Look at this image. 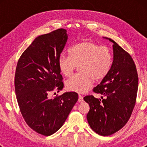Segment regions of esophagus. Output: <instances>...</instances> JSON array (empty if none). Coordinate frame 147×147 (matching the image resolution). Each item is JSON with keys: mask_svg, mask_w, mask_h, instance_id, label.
Segmentation results:
<instances>
[{"mask_svg": "<svg viewBox=\"0 0 147 147\" xmlns=\"http://www.w3.org/2000/svg\"><path fill=\"white\" fill-rule=\"evenodd\" d=\"M83 101H84V99H83V97H82V96L79 95V98H78V102H82Z\"/></svg>", "mask_w": 147, "mask_h": 147, "instance_id": "34e87169", "label": "esophagus"}]
</instances>
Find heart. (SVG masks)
I'll list each match as a JSON object with an SVG mask.
<instances>
[{"mask_svg": "<svg viewBox=\"0 0 147 147\" xmlns=\"http://www.w3.org/2000/svg\"><path fill=\"white\" fill-rule=\"evenodd\" d=\"M69 55L60 56L58 65L61 74L67 77L79 67L80 73L65 83L69 91L78 93H85L94 81L104 80L110 73L113 63V56L109 48L91 41H82L72 46Z\"/></svg>", "mask_w": 147, "mask_h": 147, "instance_id": "1", "label": "heart"}]
</instances>
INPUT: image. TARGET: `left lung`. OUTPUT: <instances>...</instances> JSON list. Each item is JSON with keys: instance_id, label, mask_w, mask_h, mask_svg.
Returning <instances> with one entry per match:
<instances>
[{"instance_id": "8db88e82", "label": "left lung", "mask_w": 147, "mask_h": 147, "mask_svg": "<svg viewBox=\"0 0 147 147\" xmlns=\"http://www.w3.org/2000/svg\"><path fill=\"white\" fill-rule=\"evenodd\" d=\"M108 39L113 43V63L108 75L93 90L101 94V99L92 95L84 98L90 106L88 123L102 136L115 133L128 121L135 106L138 86L137 70L132 57L115 41Z\"/></svg>"}]
</instances>
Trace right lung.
I'll return each instance as SVG.
<instances>
[{
	"instance_id": "obj_1",
	"label": "right lung",
	"mask_w": 147,
	"mask_h": 147,
	"mask_svg": "<svg viewBox=\"0 0 147 147\" xmlns=\"http://www.w3.org/2000/svg\"><path fill=\"white\" fill-rule=\"evenodd\" d=\"M66 32L58 29L35 38L16 68L15 88L20 111L27 125L44 136L61 127L78 100L74 92L48 98L49 92L63 88L58 59L67 42Z\"/></svg>"
}]
</instances>
